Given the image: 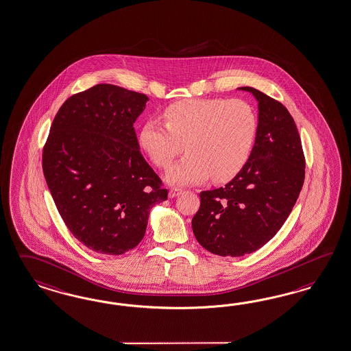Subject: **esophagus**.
<instances>
[{
    "instance_id": "esophagus-1",
    "label": "esophagus",
    "mask_w": 351,
    "mask_h": 351,
    "mask_svg": "<svg viewBox=\"0 0 351 351\" xmlns=\"http://www.w3.org/2000/svg\"><path fill=\"white\" fill-rule=\"evenodd\" d=\"M180 193H182V189L174 187V189H171V191H169V197H176V196H178Z\"/></svg>"
}]
</instances>
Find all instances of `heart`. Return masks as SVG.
I'll list each match as a JSON object with an SVG mask.
<instances>
[{"mask_svg":"<svg viewBox=\"0 0 351 351\" xmlns=\"http://www.w3.org/2000/svg\"><path fill=\"white\" fill-rule=\"evenodd\" d=\"M164 123L150 118L140 132V143L154 164L168 168L171 183L189 184L211 178L232 180L251 156L258 132L254 108L243 99H186L168 106Z\"/></svg>","mask_w":351,"mask_h":351,"instance_id":"heart-1","label":"heart"}]
</instances>
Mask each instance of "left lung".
I'll use <instances>...</instances> for the list:
<instances>
[{
	"label": "left lung",
	"mask_w": 351,
	"mask_h": 351,
	"mask_svg": "<svg viewBox=\"0 0 351 351\" xmlns=\"http://www.w3.org/2000/svg\"><path fill=\"white\" fill-rule=\"evenodd\" d=\"M258 100V132L242 171L224 187L202 191L192 219L198 243L219 256L260 250L290 215L304 183L306 158L297 125L279 100L250 86Z\"/></svg>",
	"instance_id": "obj_1"
}]
</instances>
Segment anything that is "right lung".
I'll return each instance as SVG.
<instances>
[{
    "label": "right lung",
    "mask_w": 351,
    "mask_h": 351,
    "mask_svg": "<svg viewBox=\"0 0 351 351\" xmlns=\"http://www.w3.org/2000/svg\"><path fill=\"white\" fill-rule=\"evenodd\" d=\"M147 100L98 84L71 95L51 125L42 155L45 182L63 223L91 251L118 256L135 248L150 208L168 198L134 128Z\"/></svg>",
    "instance_id": "right-lung-1"
}]
</instances>
